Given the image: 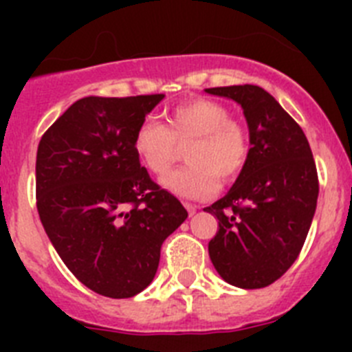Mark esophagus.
<instances>
[{"instance_id":"34e87169","label":"esophagus","mask_w":352,"mask_h":352,"mask_svg":"<svg viewBox=\"0 0 352 352\" xmlns=\"http://www.w3.org/2000/svg\"><path fill=\"white\" fill-rule=\"evenodd\" d=\"M185 208H186V211H188V214H190V217H192V214L197 213V210H199L195 204H190V203H185Z\"/></svg>"}]
</instances>
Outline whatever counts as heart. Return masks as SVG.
I'll return each mask as SVG.
<instances>
[{
    "mask_svg": "<svg viewBox=\"0 0 352 352\" xmlns=\"http://www.w3.org/2000/svg\"><path fill=\"white\" fill-rule=\"evenodd\" d=\"M166 123L142 121L133 133V151L149 173L164 176L179 158V146H186L188 166L164 178V185L176 195L203 199L219 186L236 182L250 157L247 130L231 118L226 105L208 98L179 102L166 113Z\"/></svg>",
    "mask_w": 352,
    "mask_h": 352,
    "instance_id": "1",
    "label": "heart"
}]
</instances>
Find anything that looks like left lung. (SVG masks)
<instances>
[{
  "instance_id": "obj_1",
  "label": "left lung",
  "mask_w": 352,
  "mask_h": 352,
  "mask_svg": "<svg viewBox=\"0 0 352 352\" xmlns=\"http://www.w3.org/2000/svg\"><path fill=\"white\" fill-rule=\"evenodd\" d=\"M243 107L250 157L226 197L204 208L219 219L208 245L223 280L261 289L278 280L298 259L317 206L319 178L303 130L259 86L208 88Z\"/></svg>"
}]
</instances>
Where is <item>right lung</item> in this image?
Here are the masks:
<instances>
[{
	"instance_id": "add662e5",
	"label": "right lung",
	"mask_w": 352,
	"mask_h": 352,
	"mask_svg": "<svg viewBox=\"0 0 352 352\" xmlns=\"http://www.w3.org/2000/svg\"><path fill=\"white\" fill-rule=\"evenodd\" d=\"M164 98L86 96L61 114L36 151V210L77 280L107 298L144 291L162 243L188 217L149 178L133 133Z\"/></svg>"
}]
</instances>
